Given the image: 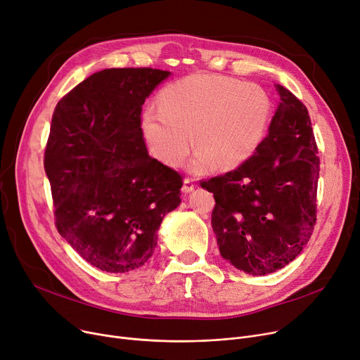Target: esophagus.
Masks as SVG:
<instances>
[{
	"mask_svg": "<svg viewBox=\"0 0 360 360\" xmlns=\"http://www.w3.org/2000/svg\"><path fill=\"white\" fill-rule=\"evenodd\" d=\"M194 182H193V179H190V178H185L184 179V185H182V193H185V194H188V193H191L193 190H194Z\"/></svg>",
	"mask_w": 360,
	"mask_h": 360,
	"instance_id": "obj_1",
	"label": "esophagus"
}]
</instances>
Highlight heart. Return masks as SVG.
Masks as SVG:
<instances>
[{
	"instance_id": "heart-1",
	"label": "heart",
	"mask_w": 360,
	"mask_h": 360,
	"mask_svg": "<svg viewBox=\"0 0 360 360\" xmlns=\"http://www.w3.org/2000/svg\"><path fill=\"white\" fill-rule=\"evenodd\" d=\"M269 91L219 74H191L166 86L159 109L147 108L141 117L143 137L156 159L178 166L197 147L194 172L213 163L231 169L254 155L267 136L273 118Z\"/></svg>"
}]
</instances>
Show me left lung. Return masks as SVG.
<instances>
[{"mask_svg":"<svg viewBox=\"0 0 360 360\" xmlns=\"http://www.w3.org/2000/svg\"><path fill=\"white\" fill-rule=\"evenodd\" d=\"M274 87L280 102L255 153L200 182L214 194L212 226L220 255L252 276L288 266L316 223L319 158L308 109L286 87Z\"/></svg>","mask_w":360,"mask_h":360,"instance_id":"obj_1","label":"left lung"}]
</instances>
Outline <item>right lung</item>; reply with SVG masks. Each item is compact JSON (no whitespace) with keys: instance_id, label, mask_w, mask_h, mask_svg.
<instances>
[{"instance_id":"add662e5","label":"right lung","mask_w":360,"mask_h":360,"mask_svg":"<svg viewBox=\"0 0 360 360\" xmlns=\"http://www.w3.org/2000/svg\"><path fill=\"white\" fill-rule=\"evenodd\" d=\"M156 68H106L56 103L44 166L55 226L93 267L127 273L153 255L182 176L150 158L143 103L169 77Z\"/></svg>"}]
</instances>
